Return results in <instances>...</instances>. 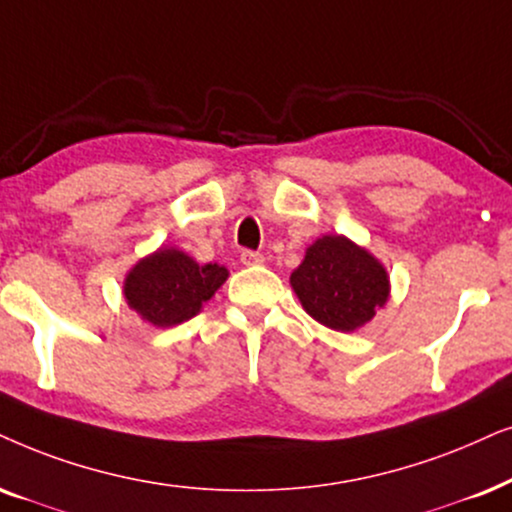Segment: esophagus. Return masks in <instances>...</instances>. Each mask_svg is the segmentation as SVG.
<instances>
[{
	"mask_svg": "<svg viewBox=\"0 0 512 512\" xmlns=\"http://www.w3.org/2000/svg\"><path fill=\"white\" fill-rule=\"evenodd\" d=\"M240 261L244 263V265H261L263 261H265V256L263 254H258V251H242V256H240Z\"/></svg>",
	"mask_w": 512,
	"mask_h": 512,
	"instance_id": "esophagus-1",
	"label": "esophagus"
}]
</instances>
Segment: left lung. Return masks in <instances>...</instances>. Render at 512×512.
Instances as JSON below:
<instances>
[{
  "label": "left lung",
  "instance_id": "8db88e82",
  "mask_svg": "<svg viewBox=\"0 0 512 512\" xmlns=\"http://www.w3.org/2000/svg\"><path fill=\"white\" fill-rule=\"evenodd\" d=\"M289 282L305 313L334 331L360 329L390 294L386 268L343 235L310 244Z\"/></svg>",
  "mask_w": 512,
  "mask_h": 512
}]
</instances>
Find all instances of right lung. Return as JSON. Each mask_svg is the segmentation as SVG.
Masks as SVG:
<instances>
[{"mask_svg": "<svg viewBox=\"0 0 512 512\" xmlns=\"http://www.w3.org/2000/svg\"><path fill=\"white\" fill-rule=\"evenodd\" d=\"M225 280L228 270L223 265H199L178 249H157L129 270L124 298L145 322L176 327L195 317Z\"/></svg>", "mask_w": 512, "mask_h": 512, "instance_id": "1", "label": "right lung"}]
</instances>
